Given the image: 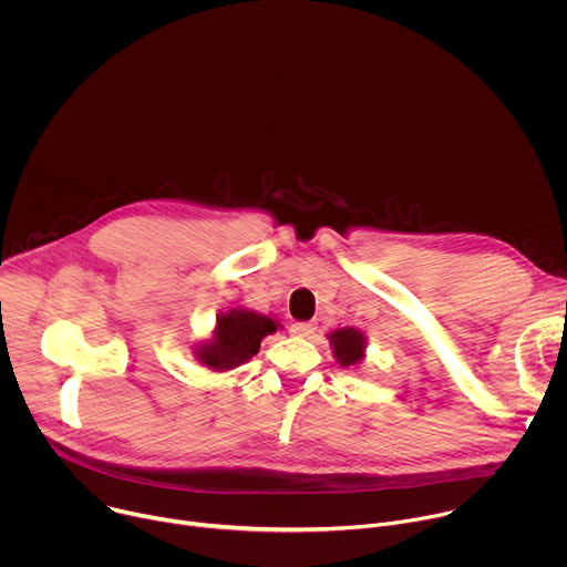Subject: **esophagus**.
<instances>
[{
	"label": "esophagus",
	"mask_w": 567,
	"mask_h": 567,
	"mask_svg": "<svg viewBox=\"0 0 567 567\" xmlns=\"http://www.w3.org/2000/svg\"><path fill=\"white\" fill-rule=\"evenodd\" d=\"M289 332H291L293 337L309 339V337L316 332V326H313V322H293V326L289 328Z\"/></svg>",
	"instance_id": "34e87169"
}]
</instances>
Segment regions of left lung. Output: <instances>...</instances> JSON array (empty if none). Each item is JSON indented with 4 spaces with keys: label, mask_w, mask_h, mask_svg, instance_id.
I'll use <instances>...</instances> for the list:
<instances>
[{
    "label": "left lung",
    "mask_w": 567,
    "mask_h": 567,
    "mask_svg": "<svg viewBox=\"0 0 567 567\" xmlns=\"http://www.w3.org/2000/svg\"><path fill=\"white\" fill-rule=\"evenodd\" d=\"M330 343L334 350L337 361L343 368L357 365L363 359V350H365V337L354 330V328H346V330H337L330 334Z\"/></svg>",
    "instance_id": "1"
}]
</instances>
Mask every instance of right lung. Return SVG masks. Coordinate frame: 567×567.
<instances>
[{
  "instance_id": "add662e5",
  "label": "right lung",
  "mask_w": 567,
  "mask_h": 567,
  "mask_svg": "<svg viewBox=\"0 0 567 567\" xmlns=\"http://www.w3.org/2000/svg\"><path fill=\"white\" fill-rule=\"evenodd\" d=\"M278 330V322L269 316L230 309L217 318L215 337L197 348V359L213 370H230L247 363L260 350V341Z\"/></svg>"
}]
</instances>
